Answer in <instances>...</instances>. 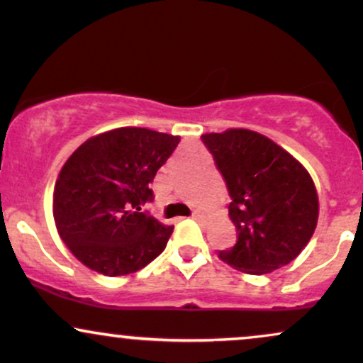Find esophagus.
<instances>
[{"label":"esophagus","instance_id":"34e87169","mask_svg":"<svg viewBox=\"0 0 363 363\" xmlns=\"http://www.w3.org/2000/svg\"><path fill=\"white\" fill-rule=\"evenodd\" d=\"M191 216H193L194 220H198V218H201V213H199V211H193V215Z\"/></svg>","mask_w":363,"mask_h":363}]
</instances>
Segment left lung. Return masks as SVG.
<instances>
[{"label":"left lung","mask_w":363,"mask_h":363,"mask_svg":"<svg viewBox=\"0 0 363 363\" xmlns=\"http://www.w3.org/2000/svg\"><path fill=\"white\" fill-rule=\"evenodd\" d=\"M227 182L237 242L218 257L249 274L289 264L309 244L319 216L311 174L268 136L244 128L201 135Z\"/></svg>","instance_id":"obj_1"}]
</instances>
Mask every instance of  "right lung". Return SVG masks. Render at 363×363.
<instances>
[{"label": "right lung", "mask_w": 363, "mask_h": 363, "mask_svg": "<svg viewBox=\"0 0 363 363\" xmlns=\"http://www.w3.org/2000/svg\"><path fill=\"white\" fill-rule=\"evenodd\" d=\"M181 136L147 128L95 135L62 165L52 194L57 234L82 264L106 277L136 273L165 249L174 225L141 211Z\"/></svg>", "instance_id": "right-lung-1"}]
</instances>
